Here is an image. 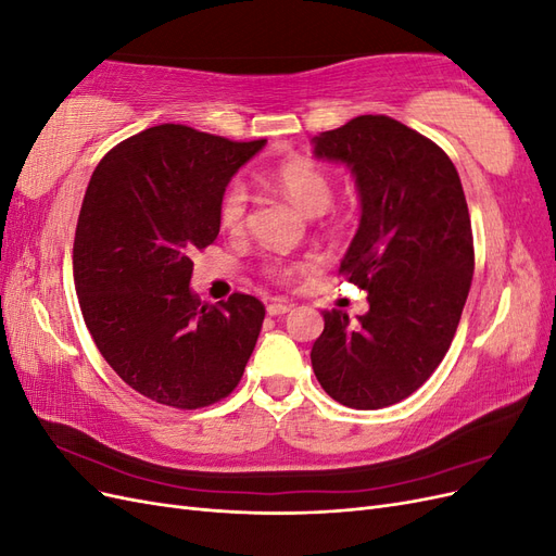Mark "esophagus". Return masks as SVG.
I'll return each instance as SVG.
<instances>
[{
  "label": "esophagus",
  "mask_w": 556,
  "mask_h": 556,
  "mask_svg": "<svg viewBox=\"0 0 556 556\" xmlns=\"http://www.w3.org/2000/svg\"><path fill=\"white\" fill-rule=\"evenodd\" d=\"M292 311V304H288V301H280V299H274L271 304L266 306V313L268 315H285V313H290Z\"/></svg>",
  "instance_id": "esophagus-1"
}]
</instances>
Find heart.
<instances>
[{
	"label": "heart",
	"mask_w": 556,
	"mask_h": 556,
	"mask_svg": "<svg viewBox=\"0 0 556 556\" xmlns=\"http://www.w3.org/2000/svg\"><path fill=\"white\" fill-rule=\"evenodd\" d=\"M271 182L292 201L296 208H301L308 215L323 213L331 204V197H333L331 180L311 160L296 157V160L282 162L271 172ZM245 213H248V192L243 188V182L233 180L220 199V208H217L220 225L231 233H239L245 227ZM294 271H296L294 264H282V262L268 264V274L285 280H290Z\"/></svg>",
	"instance_id": "obj_1"
}]
</instances>
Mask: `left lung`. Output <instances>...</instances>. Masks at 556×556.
I'll list each match as a JSON object with an SVG mask.
<instances>
[{
  "label": "left lung",
  "instance_id": "obj_1",
  "mask_svg": "<svg viewBox=\"0 0 556 556\" xmlns=\"http://www.w3.org/2000/svg\"><path fill=\"white\" fill-rule=\"evenodd\" d=\"M311 143L355 178L362 215L341 274L368 292L357 325L323 311L313 371L343 406L387 408L429 380L462 319L476 264L462 180L439 146L387 115L352 117Z\"/></svg>",
  "mask_w": 556,
  "mask_h": 556
}]
</instances>
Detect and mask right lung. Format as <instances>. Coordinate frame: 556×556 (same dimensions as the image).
<instances>
[{
    "label": "right lung",
    "mask_w": 556,
    "mask_h": 556,
    "mask_svg": "<svg viewBox=\"0 0 556 556\" xmlns=\"http://www.w3.org/2000/svg\"><path fill=\"white\" fill-rule=\"evenodd\" d=\"M185 125L115 146L88 182L74 239V282L92 339L131 390L194 410L231 394L255 350L262 301L217 306L192 288V255L220 231L231 176L264 148Z\"/></svg>",
    "instance_id": "right-lung-1"
}]
</instances>
